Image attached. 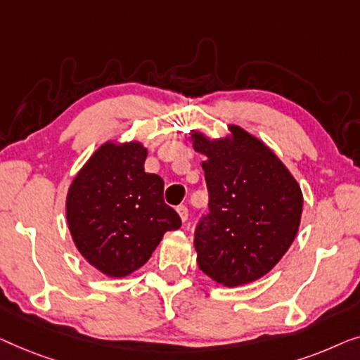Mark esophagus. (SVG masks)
<instances>
[{
	"instance_id": "34e87169",
	"label": "esophagus",
	"mask_w": 360,
	"mask_h": 360,
	"mask_svg": "<svg viewBox=\"0 0 360 360\" xmlns=\"http://www.w3.org/2000/svg\"><path fill=\"white\" fill-rule=\"evenodd\" d=\"M176 210H178V214H179V217H181V220H182V221H186L187 219H189V210H187V207H186V205H179L178 209H176Z\"/></svg>"
}]
</instances>
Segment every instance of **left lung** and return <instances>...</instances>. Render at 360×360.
<instances>
[{"instance_id":"1","label":"left lung","mask_w":360,"mask_h":360,"mask_svg":"<svg viewBox=\"0 0 360 360\" xmlns=\"http://www.w3.org/2000/svg\"><path fill=\"white\" fill-rule=\"evenodd\" d=\"M215 139L191 130L205 155L209 215L195 230L199 269L219 285L238 287L266 276L295 240L303 194L279 156L240 125Z\"/></svg>"}]
</instances>
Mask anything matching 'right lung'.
Segmentation results:
<instances>
[{
  "label": "right lung",
  "instance_id": "add662e5",
  "mask_svg": "<svg viewBox=\"0 0 360 360\" xmlns=\"http://www.w3.org/2000/svg\"><path fill=\"white\" fill-rule=\"evenodd\" d=\"M148 148L139 140H108L89 156L67 192L65 212L86 262L120 279L140 269L181 219L165 204V182L145 173Z\"/></svg>",
  "mask_w": 360,
  "mask_h": 360
}]
</instances>
